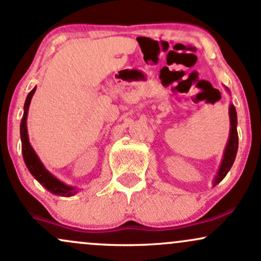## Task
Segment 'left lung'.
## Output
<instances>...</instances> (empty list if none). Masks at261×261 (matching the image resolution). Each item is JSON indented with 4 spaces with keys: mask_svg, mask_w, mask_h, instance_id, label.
Here are the masks:
<instances>
[{
    "mask_svg": "<svg viewBox=\"0 0 261 261\" xmlns=\"http://www.w3.org/2000/svg\"><path fill=\"white\" fill-rule=\"evenodd\" d=\"M229 118H230V133L229 140L227 143L226 151H224L223 161L221 164L220 170H218L216 179H215V185L218 184L222 179L226 176L228 170L232 167L233 162H234L237 151H238V133H237V112L233 104L229 107Z\"/></svg>",
    "mask_w": 261,
    "mask_h": 261,
    "instance_id": "left-lung-1",
    "label": "left lung"
}]
</instances>
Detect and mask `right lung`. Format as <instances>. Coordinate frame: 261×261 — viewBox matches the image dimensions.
<instances>
[{"mask_svg": "<svg viewBox=\"0 0 261 261\" xmlns=\"http://www.w3.org/2000/svg\"><path fill=\"white\" fill-rule=\"evenodd\" d=\"M35 89H32L29 92L28 97H27L25 103H24V114H23L22 121H20V137H22V152H23V158H24L27 168L29 169V172L32 173L37 180L40 182L45 189H47L49 191H51L53 194L60 196H71L73 194H76V190L73 188L67 187L64 182H61L55 176H53L44 168V166L41 164V162L39 161L38 155L35 154L34 149L32 148L31 143L28 140V133H27V115H28V109L29 104H31L32 97L34 94Z\"/></svg>", "mask_w": 261, "mask_h": 261, "instance_id": "right-lung-1", "label": "right lung"}]
</instances>
